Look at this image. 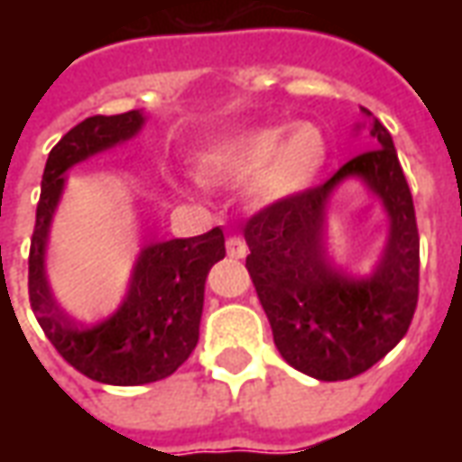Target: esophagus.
I'll return each instance as SVG.
<instances>
[{
	"label": "esophagus",
	"instance_id": "obj_1",
	"mask_svg": "<svg viewBox=\"0 0 462 462\" xmlns=\"http://www.w3.org/2000/svg\"><path fill=\"white\" fill-rule=\"evenodd\" d=\"M225 247H227V254H230L232 260H245V257H247V252H250L247 242L242 240V237H237V235L227 237Z\"/></svg>",
	"mask_w": 462,
	"mask_h": 462
}]
</instances>
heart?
Masks as SVG:
<instances>
[{
    "label": "heart",
    "instance_id": "heart-1",
    "mask_svg": "<svg viewBox=\"0 0 462 462\" xmlns=\"http://www.w3.org/2000/svg\"><path fill=\"white\" fill-rule=\"evenodd\" d=\"M327 135L314 123L264 125L215 145L202 155V168L230 180L254 178L264 202L290 200L311 188L327 162Z\"/></svg>",
    "mask_w": 462,
    "mask_h": 462
}]
</instances>
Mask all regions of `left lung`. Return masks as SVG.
I'll return each mask as SVG.
<instances>
[{"label": "left lung", "instance_id": "8db88e82", "mask_svg": "<svg viewBox=\"0 0 462 462\" xmlns=\"http://www.w3.org/2000/svg\"><path fill=\"white\" fill-rule=\"evenodd\" d=\"M368 118L371 151L344 162L329 180L267 205L245 225L247 272L284 361L319 381L364 374L406 337L418 304V225L413 198L391 133ZM356 174L389 212V242L377 270L351 281L330 267L323 247L326 200Z\"/></svg>", "mask_w": 462, "mask_h": 462}]
</instances>
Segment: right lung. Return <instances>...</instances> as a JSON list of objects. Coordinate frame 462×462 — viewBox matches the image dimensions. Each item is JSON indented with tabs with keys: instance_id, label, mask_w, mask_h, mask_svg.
Listing matches in <instances>:
<instances>
[{
	"instance_id": "1",
	"label": "right lung",
	"mask_w": 462,
	"mask_h": 462,
	"mask_svg": "<svg viewBox=\"0 0 462 462\" xmlns=\"http://www.w3.org/2000/svg\"><path fill=\"white\" fill-rule=\"evenodd\" d=\"M143 121L141 111L91 116L56 143L42 178L29 250V301L46 339L76 371L111 386L152 383L185 364L200 337L205 277L225 257L220 227L188 240L155 242L141 252L128 294L114 317L86 329L59 310L46 280L44 254L51 217L64 190V172L133 138Z\"/></svg>"
}]
</instances>
